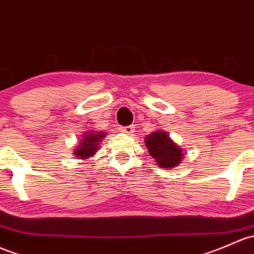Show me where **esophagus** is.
I'll return each mask as SVG.
<instances>
[{"mask_svg": "<svg viewBox=\"0 0 254 254\" xmlns=\"http://www.w3.org/2000/svg\"><path fill=\"white\" fill-rule=\"evenodd\" d=\"M134 127H120V131L123 132V134H127V135H132L134 134Z\"/></svg>", "mask_w": 254, "mask_h": 254, "instance_id": "34e87169", "label": "esophagus"}]
</instances>
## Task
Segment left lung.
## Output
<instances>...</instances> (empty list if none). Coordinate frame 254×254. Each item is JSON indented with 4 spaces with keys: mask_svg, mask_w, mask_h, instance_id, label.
<instances>
[{
    "mask_svg": "<svg viewBox=\"0 0 254 254\" xmlns=\"http://www.w3.org/2000/svg\"><path fill=\"white\" fill-rule=\"evenodd\" d=\"M145 145L156 164L168 170L180 164L185 156L183 148L179 147L163 130H157L146 136Z\"/></svg>",
    "mask_w": 254,
    "mask_h": 254,
    "instance_id": "8db88e82",
    "label": "left lung"
}]
</instances>
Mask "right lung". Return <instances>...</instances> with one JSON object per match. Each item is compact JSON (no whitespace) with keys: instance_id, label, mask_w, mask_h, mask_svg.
I'll return each instance as SVG.
<instances>
[{"instance_id":"obj_1","label":"right lung","mask_w":254,"mask_h":254,"mask_svg":"<svg viewBox=\"0 0 254 254\" xmlns=\"http://www.w3.org/2000/svg\"><path fill=\"white\" fill-rule=\"evenodd\" d=\"M105 136V131H95V130L85 131V134L80 138L79 145L74 148V157H78L79 159L91 158L100 149V145Z\"/></svg>"}]
</instances>
